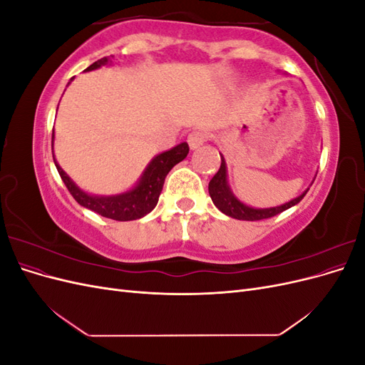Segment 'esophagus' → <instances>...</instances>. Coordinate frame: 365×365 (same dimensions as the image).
I'll list each match as a JSON object with an SVG mask.
<instances>
[{"mask_svg": "<svg viewBox=\"0 0 365 365\" xmlns=\"http://www.w3.org/2000/svg\"><path fill=\"white\" fill-rule=\"evenodd\" d=\"M204 141H205V132H202V130H195V132H192V134H189V137H187V143H189L192 150L202 146Z\"/></svg>", "mask_w": 365, "mask_h": 365, "instance_id": "34e87169", "label": "esophagus"}]
</instances>
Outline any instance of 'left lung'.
Segmentation results:
<instances>
[{
  "instance_id": "obj_1",
  "label": "left lung",
  "mask_w": 365,
  "mask_h": 365,
  "mask_svg": "<svg viewBox=\"0 0 365 365\" xmlns=\"http://www.w3.org/2000/svg\"><path fill=\"white\" fill-rule=\"evenodd\" d=\"M309 189H306L300 196L294 197L289 202H284L277 207H268V208H254L242 202L239 197L231 192L228 184V175H227V163L225 158L220 153V168L217 173L213 176L212 181L208 182V193L212 197L213 204L222 212L224 215L235 217L239 220H260L268 219L275 215H279L284 210H288L300 202Z\"/></svg>"
}]
</instances>
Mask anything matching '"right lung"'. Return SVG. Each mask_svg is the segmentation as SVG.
Returning a JSON list of instances; mask_svg holds the SVG:
<instances>
[{
    "label": "right lung",
    "mask_w": 365,
    "mask_h": 365,
    "mask_svg": "<svg viewBox=\"0 0 365 365\" xmlns=\"http://www.w3.org/2000/svg\"><path fill=\"white\" fill-rule=\"evenodd\" d=\"M109 63H111L109 58H102L97 62H94L93 65H90L85 71H93ZM53 145H54V130L51 135V149H53ZM187 153H189V145H187L185 141L180 143L178 146H175L169 150L158 153V155H155L150 160L148 168L141 173L140 180L134 187H132V189L118 195H111V196L86 193L70 178L67 173L63 172L56 158H54V153H53V160H54V164H56V169L61 175L63 184L67 185L68 192L82 207L90 208L97 215L114 219V220H135L146 216L148 213L152 212L153 208H155L160 193L163 190L165 176H168V173L172 170L173 165H176L187 157Z\"/></svg>",
    "instance_id": "add662e5"
}]
</instances>
